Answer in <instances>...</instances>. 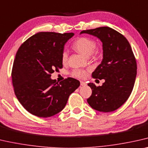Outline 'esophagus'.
<instances>
[{
	"label": "esophagus",
	"mask_w": 148,
	"mask_h": 148,
	"mask_svg": "<svg viewBox=\"0 0 148 148\" xmlns=\"http://www.w3.org/2000/svg\"><path fill=\"white\" fill-rule=\"evenodd\" d=\"M80 85L82 86H84L86 85V83L84 82H83V81H81L80 82Z\"/></svg>",
	"instance_id": "34e87169"
}]
</instances>
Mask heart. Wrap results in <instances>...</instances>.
Returning <instances> with one entry per match:
<instances>
[{
	"label": "heart",
	"mask_w": 148,
	"mask_h": 148,
	"mask_svg": "<svg viewBox=\"0 0 148 148\" xmlns=\"http://www.w3.org/2000/svg\"><path fill=\"white\" fill-rule=\"evenodd\" d=\"M96 42L89 37L82 36L75 40L72 47L76 52L80 53L85 56H91L94 59H99L102 57V53L100 50H95ZM61 61L65 64L68 62V53L64 51L61 56ZM88 70L75 69L72 72V76L78 78H84L86 77Z\"/></svg>",
	"instance_id": "b5f03b06"
}]
</instances>
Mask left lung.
<instances>
[{
  "instance_id": "obj_1",
  "label": "left lung",
  "mask_w": 148,
  "mask_h": 148,
  "mask_svg": "<svg viewBox=\"0 0 148 148\" xmlns=\"http://www.w3.org/2000/svg\"><path fill=\"white\" fill-rule=\"evenodd\" d=\"M83 33L98 37L103 44V60L92 76L105 82L101 86L88 84L92 93L87 102L99 112H113L126 102L135 83L137 64L131 46L123 35L107 26Z\"/></svg>"
}]
</instances>
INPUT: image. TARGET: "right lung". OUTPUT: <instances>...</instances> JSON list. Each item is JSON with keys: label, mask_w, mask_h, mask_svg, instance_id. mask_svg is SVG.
Returning <instances> with one entry per match:
<instances>
[{"label": "right lung", "mask_w": 148, "mask_h": 148, "mask_svg": "<svg viewBox=\"0 0 148 148\" xmlns=\"http://www.w3.org/2000/svg\"><path fill=\"white\" fill-rule=\"evenodd\" d=\"M74 33L41 32L20 46L12 69L15 95L32 115L48 118L58 114L80 82L68 78L58 83L50 78L55 70L62 68L61 56L65 43Z\"/></svg>", "instance_id": "obj_1"}]
</instances>
